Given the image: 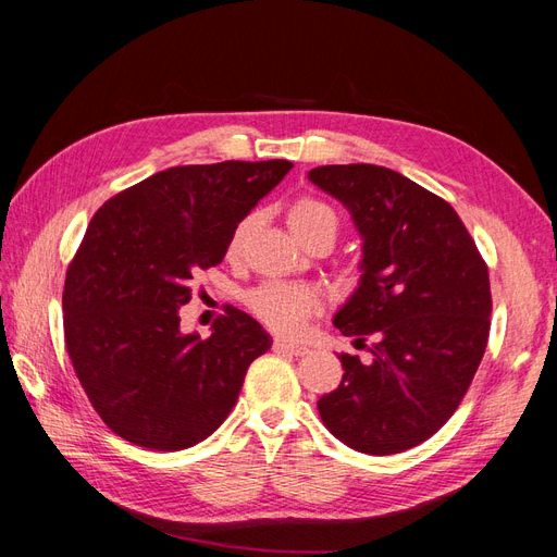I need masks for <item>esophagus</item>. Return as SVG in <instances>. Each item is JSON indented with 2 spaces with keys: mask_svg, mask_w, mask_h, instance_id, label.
<instances>
[{
  "mask_svg": "<svg viewBox=\"0 0 557 557\" xmlns=\"http://www.w3.org/2000/svg\"><path fill=\"white\" fill-rule=\"evenodd\" d=\"M274 348L281 350V352H290V356H305V352L309 350L305 344L290 342V339H276V342H274Z\"/></svg>",
  "mask_w": 557,
  "mask_h": 557,
  "instance_id": "1",
  "label": "esophagus"
}]
</instances>
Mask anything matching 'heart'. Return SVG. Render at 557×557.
Returning a JSON list of instances; mask_svg holds the SVG:
<instances>
[{"instance_id":"obj_1","label":"heart","mask_w":557,"mask_h":557,"mask_svg":"<svg viewBox=\"0 0 557 557\" xmlns=\"http://www.w3.org/2000/svg\"><path fill=\"white\" fill-rule=\"evenodd\" d=\"M250 223L252 218H244V221L234 227L227 244L230 256H237L242 250ZM288 223L301 244L315 237V234H332V239H336V232H339V215H336V211L327 201L315 197H299L290 207ZM246 305L267 327L283 334H295L305 327L307 318L315 311L318 299L309 288H305V285L269 281L248 293Z\"/></svg>"}]
</instances>
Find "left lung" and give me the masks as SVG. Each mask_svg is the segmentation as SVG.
Wrapping results in <instances>:
<instances>
[{"label": "left lung", "instance_id": "1", "mask_svg": "<svg viewBox=\"0 0 557 557\" xmlns=\"http://www.w3.org/2000/svg\"><path fill=\"white\" fill-rule=\"evenodd\" d=\"M309 181L350 211L360 285L334 327L369 346L342 352L344 379L318 399L346 446L393 455L423 444L460 407L491 332L487 264L460 215L423 185L376 164H325Z\"/></svg>", "mask_w": 557, "mask_h": 557}]
</instances>
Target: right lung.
<instances>
[{"label":"right lung","mask_w":557,"mask_h":557,"mask_svg":"<svg viewBox=\"0 0 557 557\" xmlns=\"http://www.w3.org/2000/svg\"><path fill=\"white\" fill-rule=\"evenodd\" d=\"M293 170L288 160L185 164L104 201L66 269L64 344L92 409L150 450H183L221 428L250 362L272 348L230 307L209 339L183 334L193 276L221 264L234 227Z\"/></svg>","instance_id":"add662e5"}]
</instances>
